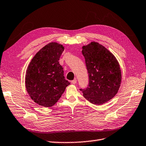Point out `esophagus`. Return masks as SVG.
<instances>
[{
  "instance_id": "esophagus-1",
  "label": "esophagus",
  "mask_w": 146,
  "mask_h": 146,
  "mask_svg": "<svg viewBox=\"0 0 146 146\" xmlns=\"http://www.w3.org/2000/svg\"><path fill=\"white\" fill-rule=\"evenodd\" d=\"M71 83H72V84H76L77 83V79H75L74 80H72V82H71Z\"/></svg>"
}]
</instances>
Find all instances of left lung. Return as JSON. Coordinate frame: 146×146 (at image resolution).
Listing matches in <instances>:
<instances>
[{
    "mask_svg": "<svg viewBox=\"0 0 146 146\" xmlns=\"http://www.w3.org/2000/svg\"><path fill=\"white\" fill-rule=\"evenodd\" d=\"M82 54L88 73L89 84L80 89L84 98L94 105H102L118 93L121 72L115 56L104 46L92 41L82 46Z\"/></svg>",
    "mask_w": 146,
    "mask_h": 146,
    "instance_id": "obj_1",
    "label": "left lung"
}]
</instances>
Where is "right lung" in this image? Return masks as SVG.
Segmentation results:
<instances>
[{"label": "right lung", "mask_w": 146, "mask_h": 146, "mask_svg": "<svg viewBox=\"0 0 146 146\" xmlns=\"http://www.w3.org/2000/svg\"><path fill=\"white\" fill-rule=\"evenodd\" d=\"M64 49L63 45L58 42L48 43L34 56L27 67L26 89L30 98L39 105L51 107L70 85L59 62Z\"/></svg>", "instance_id": "right-lung-1"}]
</instances>
